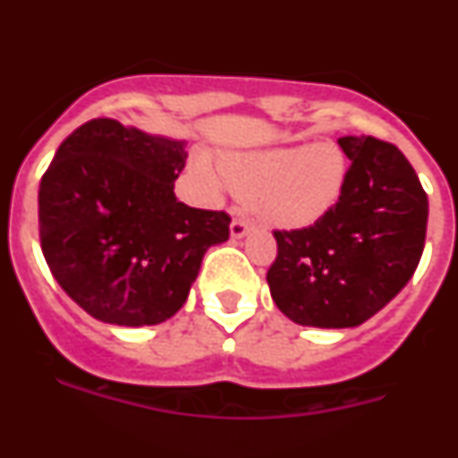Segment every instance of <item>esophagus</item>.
<instances>
[{"instance_id": "esophagus-1", "label": "esophagus", "mask_w": 458, "mask_h": 458, "mask_svg": "<svg viewBox=\"0 0 458 458\" xmlns=\"http://www.w3.org/2000/svg\"><path fill=\"white\" fill-rule=\"evenodd\" d=\"M250 229H252V225H250V220H248V217H245V216H241V217H233L232 226H229V233H232L233 241H238V238L248 236Z\"/></svg>"}]
</instances>
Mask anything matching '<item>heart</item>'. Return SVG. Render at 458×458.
<instances>
[{
    "instance_id": "obj_1",
    "label": "heart",
    "mask_w": 458,
    "mask_h": 458,
    "mask_svg": "<svg viewBox=\"0 0 458 458\" xmlns=\"http://www.w3.org/2000/svg\"><path fill=\"white\" fill-rule=\"evenodd\" d=\"M192 174L210 194L229 185L254 201L261 220L279 229H305L317 225L339 204L349 163L333 141L310 147L268 148L252 153H226L220 167L206 153L192 157Z\"/></svg>"
}]
</instances>
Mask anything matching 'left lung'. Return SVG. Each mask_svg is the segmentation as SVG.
Listing matches in <instances>:
<instances>
[{
  "label": "left lung",
  "instance_id": "obj_1",
  "mask_svg": "<svg viewBox=\"0 0 458 458\" xmlns=\"http://www.w3.org/2000/svg\"><path fill=\"white\" fill-rule=\"evenodd\" d=\"M351 160L342 199L321 222L275 232L268 286L298 326L355 327L387 305L412 277L427 236L428 201L394 144L339 137Z\"/></svg>",
  "mask_w": 458,
  "mask_h": 458
}]
</instances>
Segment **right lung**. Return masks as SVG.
Listing matches in <instances>:
<instances>
[{"label":"right lung","instance_id":"obj_1","mask_svg":"<svg viewBox=\"0 0 458 458\" xmlns=\"http://www.w3.org/2000/svg\"><path fill=\"white\" fill-rule=\"evenodd\" d=\"M185 141L93 119L62 141L40 179V248L87 314L123 327L157 326L188 301L201 259L232 217L174 194Z\"/></svg>","mask_w":458,"mask_h":458}]
</instances>
